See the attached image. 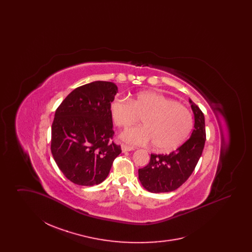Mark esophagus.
<instances>
[{
  "label": "esophagus",
  "mask_w": 252,
  "mask_h": 252,
  "mask_svg": "<svg viewBox=\"0 0 252 252\" xmlns=\"http://www.w3.org/2000/svg\"><path fill=\"white\" fill-rule=\"evenodd\" d=\"M121 148H122V151H123V152L132 151V150L135 149L133 146H128V145H126V144H122V145H121Z\"/></svg>",
  "instance_id": "obj_1"
}]
</instances>
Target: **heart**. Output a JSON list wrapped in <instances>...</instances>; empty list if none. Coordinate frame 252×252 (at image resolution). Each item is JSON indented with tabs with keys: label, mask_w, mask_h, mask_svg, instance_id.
<instances>
[{
	"label": "heart",
	"mask_w": 252,
	"mask_h": 252,
	"mask_svg": "<svg viewBox=\"0 0 252 252\" xmlns=\"http://www.w3.org/2000/svg\"><path fill=\"white\" fill-rule=\"evenodd\" d=\"M109 110L114 124L123 128L142 118L144 126L129 128L121 134V138L139 145L152 142L159 152L178 148L189 136L193 125L188 108L155 92H142L129 101L115 99Z\"/></svg>",
	"instance_id": "obj_1"
}]
</instances>
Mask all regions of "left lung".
I'll return each mask as SVG.
<instances>
[{"mask_svg": "<svg viewBox=\"0 0 252 252\" xmlns=\"http://www.w3.org/2000/svg\"><path fill=\"white\" fill-rule=\"evenodd\" d=\"M194 125L191 137L177 150L168 155L151 154L145 167L139 169V180L150 192H168L177 190L191 176L202 155L206 141L203 113L191 99Z\"/></svg>", "mask_w": 252, "mask_h": 252, "instance_id": "8db88e82", "label": "left lung"}]
</instances>
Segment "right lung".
Instances as JSON below:
<instances>
[{"instance_id": "right-lung-1", "label": "right lung", "mask_w": 252, "mask_h": 252, "mask_svg": "<svg viewBox=\"0 0 252 252\" xmlns=\"http://www.w3.org/2000/svg\"><path fill=\"white\" fill-rule=\"evenodd\" d=\"M117 93L112 82H92L74 89L56 110L51 151L60 171L74 184L103 182L122 152L111 141L109 108Z\"/></svg>"}]
</instances>
